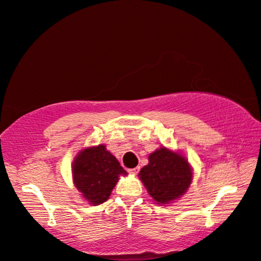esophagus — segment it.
Wrapping results in <instances>:
<instances>
[{"label": "esophagus", "mask_w": 261, "mask_h": 261, "mask_svg": "<svg viewBox=\"0 0 261 261\" xmlns=\"http://www.w3.org/2000/svg\"><path fill=\"white\" fill-rule=\"evenodd\" d=\"M138 172H140V168H138V167H136V168L128 169V173H130V174H133V175H136Z\"/></svg>", "instance_id": "obj_1"}]
</instances>
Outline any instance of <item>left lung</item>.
I'll return each instance as SVG.
<instances>
[{"mask_svg": "<svg viewBox=\"0 0 261 261\" xmlns=\"http://www.w3.org/2000/svg\"><path fill=\"white\" fill-rule=\"evenodd\" d=\"M149 163L138 173L149 196L158 204L181 198L192 182V167L181 152L160 147L149 155Z\"/></svg>", "mask_w": 261, "mask_h": 261, "instance_id": "obj_1", "label": "left lung"}]
</instances>
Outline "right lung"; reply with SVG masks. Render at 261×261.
I'll list each match as a JSON object with an SVG mask.
<instances>
[{"label": "right lung", "mask_w": 261, "mask_h": 261, "mask_svg": "<svg viewBox=\"0 0 261 261\" xmlns=\"http://www.w3.org/2000/svg\"><path fill=\"white\" fill-rule=\"evenodd\" d=\"M74 185L92 205L105 203L121 175L127 173L105 144L85 148L71 165Z\"/></svg>", "instance_id": "right-lung-1"}]
</instances>
